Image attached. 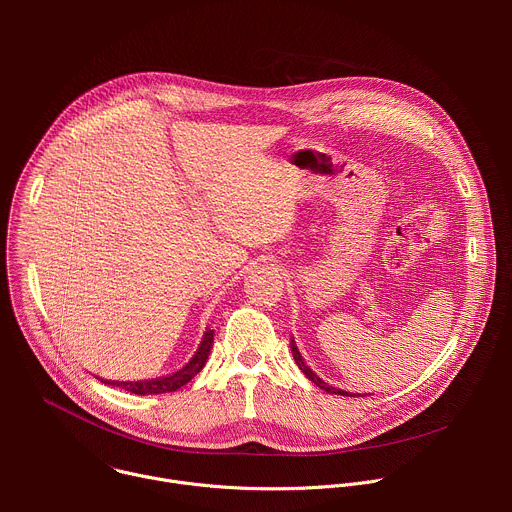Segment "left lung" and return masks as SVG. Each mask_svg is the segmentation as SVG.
Masks as SVG:
<instances>
[{
    "instance_id": "1",
    "label": "left lung",
    "mask_w": 512,
    "mask_h": 512,
    "mask_svg": "<svg viewBox=\"0 0 512 512\" xmlns=\"http://www.w3.org/2000/svg\"><path fill=\"white\" fill-rule=\"evenodd\" d=\"M291 354H294V360H296V364L300 367V371L316 385V387H320V389H324V391H328V393H334V395H344V397H354V395H350V393H346V391H342V389H336V387H330L328 383H324L310 367L308 364L304 362V358H302V354H300V350H298V346H296V342L291 340Z\"/></svg>"
}]
</instances>
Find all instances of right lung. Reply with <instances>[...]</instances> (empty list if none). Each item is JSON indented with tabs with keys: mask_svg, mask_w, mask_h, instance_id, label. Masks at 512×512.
<instances>
[{
	"mask_svg": "<svg viewBox=\"0 0 512 512\" xmlns=\"http://www.w3.org/2000/svg\"><path fill=\"white\" fill-rule=\"evenodd\" d=\"M212 340H214V330H206L202 336V342L198 346V350L194 352V356L184 364V367L168 377H158V379H150V381H105L101 379V383L105 385H113L119 389H125L129 393L135 395H162V393H172L178 391L180 387H184L190 379H194V375H198L204 367V362L210 354L212 348Z\"/></svg>",
	"mask_w": 512,
	"mask_h": 512,
	"instance_id": "right-lung-1",
	"label": "right lung"
}]
</instances>
